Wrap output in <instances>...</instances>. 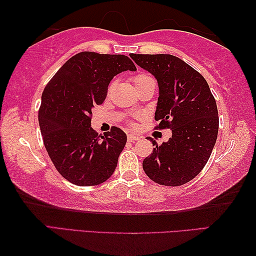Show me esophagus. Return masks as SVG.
Here are the masks:
<instances>
[{
  "label": "esophagus",
  "mask_w": 256,
  "mask_h": 256,
  "mask_svg": "<svg viewBox=\"0 0 256 256\" xmlns=\"http://www.w3.org/2000/svg\"><path fill=\"white\" fill-rule=\"evenodd\" d=\"M127 140H128L129 142H132V143H134V142H136V140H140V137H138V136H135V135H128Z\"/></svg>",
  "instance_id": "34e87169"
}]
</instances>
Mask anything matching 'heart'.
<instances>
[{
  "label": "heart",
  "instance_id": "obj_1",
  "mask_svg": "<svg viewBox=\"0 0 256 256\" xmlns=\"http://www.w3.org/2000/svg\"><path fill=\"white\" fill-rule=\"evenodd\" d=\"M150 79H153V78L145 74H136V76L132 77V80H134V82H135L136 86L140 85V84H142V82H146V80H150Z\"/></svg>",
  "mask_w": 256,
  "mask_h": 256
}]
</instances>
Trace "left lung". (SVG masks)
<instances>
[{"mask_svg": "<svg viewBox=\"0 0 256 256\" xmlns=\"http://www.w3.org/2000/svg\"><path fill=\"white\" fill-rule=\"evenodd\" d=\"M158 84L154 129H171L172 136L144 158L143 169L154 182L182 186L194 179L210 158L219 130L214 96L198 71L170 54H132ZM150 140V138H148Z\"/></svg>", "mask_w": 256, "mask_h": 256, "instance_id": "obj_1", "label": "left lung"}]
</instances>
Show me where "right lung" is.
I'll list each match as a JSON object with an SVG mask.
<instances>
[{
    "instance_id": "add662e5",
    "label": "right lung",
    "mask_w": 256,
    "mask_h": 256,
    "mask_svg": "<svg viewBox=\"0 0 256 256\" xmlns=\"http://www.w3.org/2000/svg\"><path fill=\"white\" fill-rule=\"evenodd\" d=\"M127 70L136 66L126 56L80 52L45 86L38 111L45 148L74 185H100L114 172L127 135L114 126L98 135L90 127L92 108L104 102L112 78Z\"/></svg>"
}]
</instances>
